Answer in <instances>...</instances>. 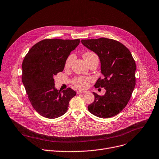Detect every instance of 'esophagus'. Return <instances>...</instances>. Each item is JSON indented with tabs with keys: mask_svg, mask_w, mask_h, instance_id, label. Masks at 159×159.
<instances>
[{
	"mask_svg": "<svg viewBox=\"0 0 159 159\" xmlns=\"http://www.w3.org/2000/svg\"><path fill=\"white\" fill-rule=\"evenodd\" d=\"M86 93V91H77V94H82V93Z\"/></svg>",
	"mask_w": 159,
	"mask_h": 159,
	"instance_id": "esophagus-1",
	"label": "esophagus"
}]
</instances>
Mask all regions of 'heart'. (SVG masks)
<instances>
[{
	"label": "heart",
	"mask_w": 159,
	"mask_h": 159,
	"mask_svg": "<svg viewBox=\"0 0 159 159\" xmlns=\"http://www.w3.org/2000/svg\"><path fill=\"white\" fill-rule=\"evenodd\" d=\"M83 57L84 60L86 61V63H88L90 61L94 60H98V56L93 52H86L83 54ZM74 59V54H70L68 57L65 61V68H68L70 66L72 61H73ZM88 79L82 77H76L73 80V83L74 85L76 86V87L79 88H85L87 87L88 85Z\"/></svg>",
	"instance_id": "b5f03b06"
}]
</instances>
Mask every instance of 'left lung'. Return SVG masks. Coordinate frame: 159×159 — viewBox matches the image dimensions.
Returning <instances> with one entry per match:
<instances>
[{"instance_id": "1", "label": "left lung", "mask_w": 159, "mask_h": 159, "mask_svg": "<svg viewBox=\"0 0 159 159\" xmlns=\"http://www.w3.org/2000/svg\"><path fill=\"white\" fill-rule=\"evenodd\" d=\"M81 42L98 56L103 79H98L94 86L106 90L102 96L93 92L94 101L88 108L100 118L113 117L125 107L134 89L135 61L129 50L117 40L100 38Z\"/></svg>"}]
</instances>
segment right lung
<instances>
[{"instance_id": "add662e5", "label": "right lung", "mask_w": 159, "mask_h": 159, "mask_svg": "<svg viewBox=\"0 0 159 159\" xmlns=\"http://www.w3.org/2000/svg\"><path fill=\"white\" fill-rule=\"evenodd\" d=\"M80 39H44L35 44L22 64V81L34 108L42 116L57 118L68 110L70 99L76 92L68 88L57 90L54 76L63 71L70 52Z\"/></svg>"}]
</instances>
